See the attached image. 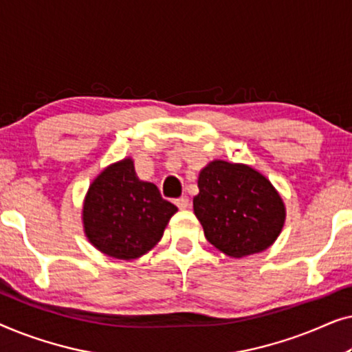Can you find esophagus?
Masks as SVG:
<instances>
[{
    "label": "esophagus",
    "instance_id": "esophagus-1",
    "mask_svg": "<svg viewBox=\"0 0 352 352\" xmlns=\"http://www.w3.org/2000/svg\"><path fill=\"white\" fill-rule=\"evenodd\" d=\"M175 204L177 205V208L179 210H187L190 206V200L187 199V197H181V199H177Z\"/></svg>",
    "mask_w": 352,
    "mask_h": 352
}]
</instances>
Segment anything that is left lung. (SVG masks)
<instances>
[{"label": "left lung", "instance_id": "left-lung-1", "mask_svg": "<svg viewBox=\"0 0 352 352\" xmlns=\"http://www.w3.org/2000/svg\"><path fill=\"white\" fill-rule=\"evenodd\" d=\"M194 213L208 242L230 258L261 253L285 224L280 194L263 173L243 163L213 160L199 173Z\"/></svg>", "mask_w": 352, "mask_h": 352}]
</instances>
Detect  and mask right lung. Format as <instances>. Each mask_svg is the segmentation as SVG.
<instances>
[{
    "label": "right lung",
    "instance_id": "right-lung-1",
    "mask_svg": "<svg viewBox=\"0 0 352 352\" xmlns=\"http://www.w3.org/2000/svg\"><path fill=\"white\" fill-rule=\"evenodd\" d=\"M177 208L141 181L131 157L104 168L89 184L81 221L86 239L110 258L131 261L155 247Z\"/></svg>",
    "mask_w": 352,
    "mask_h": 352
}]
</instances>
